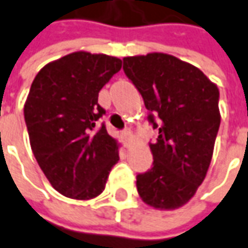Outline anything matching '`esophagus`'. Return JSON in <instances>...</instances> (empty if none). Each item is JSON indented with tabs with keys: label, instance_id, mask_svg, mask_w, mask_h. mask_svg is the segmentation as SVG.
<instances>
[{
	"label": "esophagus",
	"instance_id": "esophagus-1",
	"mask_svg": "<svg viewBox=\"0 0 248 248\" xmlns=\"http://www.w3.org/2000/svg\"><path fill=\"white\" fill-rule=\"evenodd\" d=\"M122 137H124V141L126 145H129V142L132 140V132L129 129H126L124 133H122Z\"/></svg>",
	"mask_w": 248,
	"mask_h": 248
}]
</instances>
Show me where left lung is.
<instances>
[{
    "instance_id": "left-lung-1",
    "label": "left lung",
    "mask_w": 248,
    "mask_h": 248,
    "mask_svg": "<svg viewBox=\"0 0 248 248\" xmlns=\"http://www.w3.org/2000/svg\"><path fill=\"white\" fill-rule=\"evenodd\" d=\"M124 71L159 132L150 144L152 167L137 175L139 195L154 209H178L209 170L221 122L217 85L198 67L156 52L124 57Z\"/></svg>"
}]
</instances>
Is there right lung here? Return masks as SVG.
Wrapping results in <instances>:
<instances>
[{
  "label": "right lung",
  "mask_w": 248,
  "mask_h": 248,
  "mask_svg": "<svg viewBox=\"0 0 248 248\" xmlns=\"http://www.w3.org/2000/svg\"><path fill=\"white\" fill-rule=\"evenodd\" d=\"M122 67L107 55L74 52L47 63L31 83L24 104L32 154L57 192L89 201L104 191L119 160L118 142L104 124L98 92Z\"/></svg>",
  "instance_id": "obj_1"
}]
</instances>
